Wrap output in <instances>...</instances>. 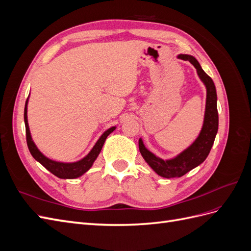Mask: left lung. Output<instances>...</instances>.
<instances>
[{
    "label": "left lung",
    "mask_w": 251,
    "mask_h": 251,
    "mask_svg": "<svg viewBox=\"0 0 251 251\" xmlns=\"http://www.w3.org/2000/svg\"><path fill=\"white\" fill-rule=\"evenodd\" d=\"M178 57L188 60L195 66L199 77L206 87V107H205L204 124L199 137L195 140L191 147L182 151L176 158L171 159V160H162L147 150L142 140L139 139V151L144 160L159 176L164 178L181 177L195 169L196 166L200 165L209 154L219 126L217 92L214 81L203 71L198 60L194 56L180 54Z\"/></svg>",
    "instance_id": "left-lung-1"
}]
</instances>
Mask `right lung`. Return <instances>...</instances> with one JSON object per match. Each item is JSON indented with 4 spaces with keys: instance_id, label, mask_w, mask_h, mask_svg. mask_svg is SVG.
<instances>
[{
    "instance_id": "obj_1",
    "label": "right lung",
    "mask_w": 251,
    "mask_h": 251,
    "mask_svg": "<svg viewBox=\"0 0 251 251\" xmlns=\"http://www.w3.org/2000/svg\"><path fill=\"white\" fill-rule=\"evenodd\" d=\"M24 120H25V126H26L27 146L32 157L36 161H39L45 169H47L50 173H52L53 175H55L56 177L62 178V179L77 178V177H80L81 175L85 174L88 170H90L93 162L95 161V159L97 158L98 155H100L105 139H107L108 136L114 130H115V126H113V127H110L109 130L105 131L101 135V137L98 139L93 149L91 150L90 153L85 158H82L81 160L77 162H73V163H63V162H56V161L50 160V159H48L46 156H44L41 151L37 150L34 142L32 141L31 135H30V131H29L28 120H27V100L25 103V110H24Z\"/></svg>"
}]
</instances>
